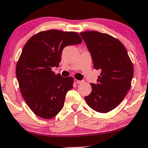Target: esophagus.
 Listing matches in <instances>:
<instances>
[{
    "mask_svg": "<svg viewBox=\"0 0 148 148\" xmlns=\"http://www.w3.org/2000/svg\"><path fill=\"white\" fill-rule=\"evenodd\" d=\"M74 82L76 84H81L83 82L82 80H78V79H74Z\"/></svg>",
    "mask_w": 148,
    "mask_h": 148,
    "instance_id": "1",
    "label": "esophagus"
}]
</instances>
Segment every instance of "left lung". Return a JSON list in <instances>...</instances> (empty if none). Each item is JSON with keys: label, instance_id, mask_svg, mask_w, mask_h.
<instances>
[{"label": "left lung", "instance_id": "obj_1", "mask_svg": "<svg viewBox=\"0 0 148 148\" xmlns=\"http://www.w3.org/2000/svg\"><path fill=\"white\" fill-rule=\"evenodd\" d=\"M80 36L91 53L93 67L101 71L98 83L90 84L92 90L85 100L94 111L105 113L118 106L130 90L132 62L123 44L110 35L88 31Z\"/></svg>", "mask_w": 148, "mask_h": 148}]
</instances>
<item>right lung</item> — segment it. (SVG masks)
Segmentation results:
<instances>
[{"mask_svg":"<svg viewBox=\"0 0 148 148\" xmlns=\"http://www.w3.org/2000/svg\"><path fill=\"white\" fill-rule=\"evenodd\" d=\"M82 41L76 32L50 29L34 35L25 44L16 74L23 99L36 115L50 119L62 109L74 79L55 74L52 68L58 66L65 47Z\"/></svg>","mask_w":148,"mask_h":148,"instance_id":"add662e5","label":"right lung"}]
</instances>
